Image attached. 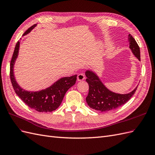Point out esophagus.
<instances>
[{"instance_id": "34e87169", "label": "esophagus", "mask_w": 155, "mask_h": 155, "mask_svg": "<svg viewBox=\"0 0 155 155\" xmlns=\"http://www.w3.org/2000/svg\"><path fill=\"white\" fill-rule=\"evenodd\" d=\"M84 79H85V76L83 73H80L78 74V76H77V81H81L84 80Z\"/></svg>"}]
</instances>
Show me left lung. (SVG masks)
Listing matches in <instances>:
<instances>
[{"label": "left lung", "mask_w": 155, "mask_h": 155, "mask_svg": "<svg viewBox=\"0 0 155 155\" xmlns=\"http://www.w3.org/2000/svg\"><path fill=\"white\" fill-rule=\"evenodd\" d=\"M129 48L133 54L140 61V47L134 38L129 34ZM86 82L89 84V93L86 101L88 106L97 111L108 112L125 104L134 94L138 86L129 94H120L110 91L104 86L97 73L91 69L86 71Z\"/></svg>", "instance_id": "left-lung-1"}]
</instances>
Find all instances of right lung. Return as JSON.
<instances>
[{
    "label": "right lung",
    "mask_w": 155,
    "mask_h": 155,
    "mask_svg": "<svg viewBox=\"0 0 155 155\" xmlns=\"http://www.w3.org/2000/svg\"><path fill=\"white\" fill-rule=\"evenodd\" d=\"M37 24L29 28L23 36L32 31ZM20 41H17L10 64V79L16 94L29 107L39 112H52L58 108L61 103L65 93L73 86L77 81V75L62 77L45 89L36 91H27L22 88L16 81L14 76V65L19 54Z\"/></svg>",
    "instance_id": "add662e5"
}]
</instances>
